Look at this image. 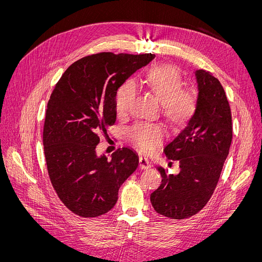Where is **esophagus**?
<instances>
[{
  "instance_id": "34e87169",
  "label": "esophagus",
  "mask_w": 262,
  "mask_h": 262,
  "mask_svg": "<svg viewBox=\"0 0 262 262\" xmlns=\"http://www.w3.org/2000/svg\"><path fill=\"white\" fill-rule=\"evenodd\" d=\"M139 163H140V168H141V169H147V168L150 167L149 161L147 160L146 157H144V156H141V157L139 158Z\"/></svg>"
}]
</instances>
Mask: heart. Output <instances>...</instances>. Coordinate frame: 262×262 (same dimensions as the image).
<instances>
[{
    "label": "heart",
    "mask_w": 262,
    "mask_h": 262,
    "mask_svg": "<svg viewBox=\"0 0 262 262\" xmlns=\"http://www.w3.org/2000/svg\"><path fill=\"white\" fill-rule=\"evenodd\" d=\"M144 83L148 91L162 102L164 116L175 125L185 124L196 109L198 97L192 89L184 86L179 71L172 66H155L146 73ZM137 95L133 81L124 82L117 90L115 107L119 115L130 110ZM165 137V129L161 124L139 121L128 130V138L139 149L150 153Z\"/></svg>",
    "instance_id": "1"
}]
</instances>
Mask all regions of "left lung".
Instances as JSON below:
<instances>
[{"label":"left lung","instance_id":"left-lung-1","mask_svg":"<svg viewBox=\"0 0 262 262\" xmlns=\"http://www.w3.org/2000/svg\"><path fill=\"white\" fill-rule=\"evenodd\" d=\"M195 76V113L164 149L169 160L179 162L180 171L171 175L157 167L162 184L149 198L158 214L172 220L188 219L204 208L232 143V114L223 86L208 71L198 70Z\"/></svg>","mask_w":262,"mask_h":262}]
</instances>
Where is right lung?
Returning <instances> with one entry per match:
<instances>
[{"label": "right lung", "instance_id": "obj_1", "mask_svg": "<svg viewBox=\"0 0 262 262\" xmlns=\"http://www.w3.org/2000/svg\"><path fill=\"white\" fill-rule=\"evenodd\" d=\"M153 53L100 52L72 63L62 74L47 105L42 132L47 169L62 203L82 217L112 210L119 188L139 166L128 147L108 161L96 155L100 137L116 122L117 90Z\"/></svg>", "mask_w": 262, "mask_h": 262}]
</instances>
